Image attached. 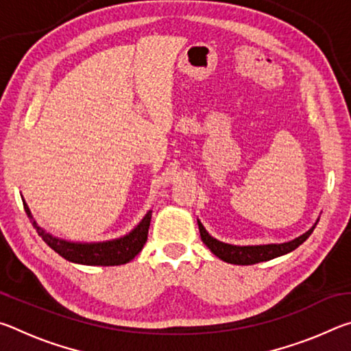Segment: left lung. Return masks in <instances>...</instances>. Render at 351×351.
<instances>
[{
    "label": "left lung",
    "instance_id": "obj_1",
    "mask_svg": "<svg viewBox=\"0 0 351 351\" xmlns=\"http://www.w3.org/2000/svg\"><path fill=\"white\" fill-rule=\"evenodd\" d=\"M316 224H314L308 232L297 237V239L293 241L282 243V245H263V246L228 245V243H221L215 239H212V237L206 232V229L199 221H198V228H199L201 240H203L204 245L209 247L218 258H221L223 261H226V263H232V265H255V263H260V261H268L276 257H280L283 254L294 251L295 247H299L302 243L311 235L314 228H316Z\"/></svg>",
    "mask_w": 351,
    "mask_h": 351
}]
</instances>
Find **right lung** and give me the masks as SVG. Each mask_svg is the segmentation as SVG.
<instances>
[{"label":"right lung","mask_w":351,"mask_h":351,"mask_svg":"<svg viewBox=\"0 0 351 351\" xmlns=\"http://www.w3.org/2000/svg\"><path fill=\"white\" fill-rule=\"evenodd\" d=\"M23 206H25V210L29 219H31L35 230H37V234L43 239L47 246L54 249V251L58 255H62L63 258L74 261V263L91 266H117L125 265L130 260H133L145 245L148 237V228H150L152 221V212H148L144 219L138 224V228H134L132 232L122 237V239L104 243H71L56 239V237H52L51 234L45 232V230L38 228L37 223L34 221L31 210H29L25 201H23Z\"/></svg>","instance_id":"obj_1"}]
</instances>
